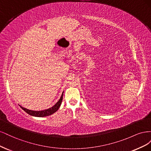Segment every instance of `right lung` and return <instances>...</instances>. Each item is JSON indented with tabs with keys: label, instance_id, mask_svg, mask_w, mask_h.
Returning a JSON list of instances; mask_svg holds the SVG:
<instances>
[{
	"label": "right lung",
	"instance_id": "add662e5",
	"mask_svg": "<svg viewBox=\"0 0 151 151\" xmlns=\"http://www.w3.org/2000/svg\"><path fill=\"white\" fill-rule=\"evenodd\" d=\"M63 92L62 94L61 97L60 98V99L58 100V102L53 105V106L51 108H50L48 109H45V110H42V111H33V110H30V109H26L24 108L23 107L19 105V106L23 109V110L26 112L29 115H31V116H36V117H44V116H49V115H51L52 114H53L55 112H56L58 108H60V104L62 103V98H63Z\"/></svg>",
	"mask_w": 151,
	"mask_h": 151
}]
</instances>
